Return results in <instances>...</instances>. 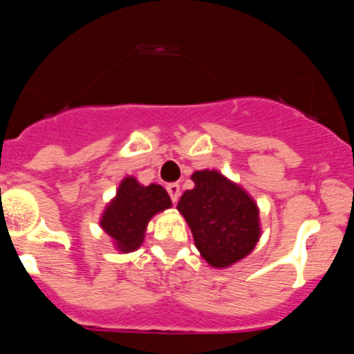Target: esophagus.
Listing matches in <instances>:
<instances>
[{
  "mask_svg": "<svg viewBox=\"0 0 354 354\" xmlns=\"http://www.w3.org/2000/svg\"><path fill=\"white\" fill-rule=\"evenodd\" d=\"M167 192H168V195H170L171 202H174V204H177V200H179V196H180V186H179V184H177V183L168 184Z\"/></svg>",
  "mask_w": 354,
  "mask_h": 354,
  "instance_id": "esophagus-1",
  "label": "esophagus"
}]
</instances>
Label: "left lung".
I'll return each instance as SVG.
<instances>
[{
    "label": "left lung",
    "instance_id": "obj_1",
    "mask_svg": "<svg viewBox=\"0 0 354 354\" xmlns=\"http://www.w3.org/2000/svg\"><path fill=\"white\" fill-rule=\"evenodd\" d=\"M192 180L195 187L184 192L177 209L192 228L195 246L212 268L236 264L261 237L257 204L220 171H195Z\"/></svg>",
    "mask_w": 354,
    "mask_h": 354
}]
</instances>
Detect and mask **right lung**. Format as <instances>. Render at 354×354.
Masks as SVG:
<instances>
[{
  "label": "right lung",
  "instance_id": "right-lung-1",
  "mask_svg": "<svg viewBox=\"0 0 354 354\" xmlns=\"http://www.w3.org/2000/svg\"><path fill=\"white\" fill-rule=\"evenodd\" d=\"M168 207H171V200L165 187L159 184L142 186L134 177H126L102 212L101 228L113 239L118 252H134L145 239L150 218Z\"/></svg>",
  "mask_w": 354,
  "mask_h": 354
}]
</instances>
